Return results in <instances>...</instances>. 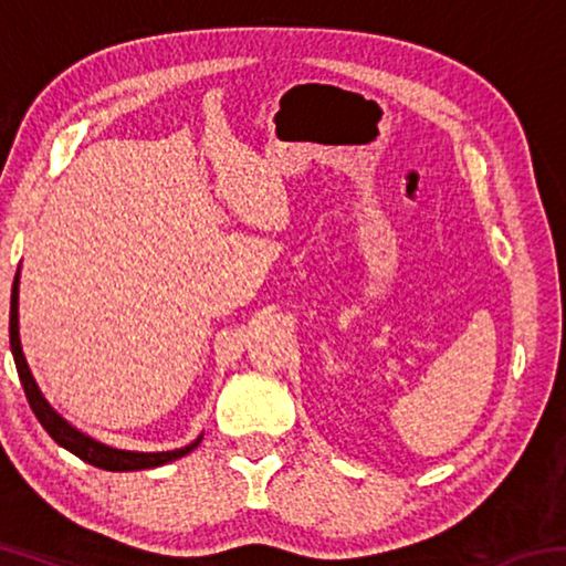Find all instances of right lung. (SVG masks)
<instances>
[{
	"label": "right lung",
	"mask_w": 566,
	"mask_h": 566,
	"mask_svg": "<svg viewBox=\"0 0 566 566\" xmlns=\"http://www.w3.org/2000/svg\"><path fill=\"white\" fill-rule=\"evenodd\" d=\"M17 304H19V272L12 284V304H9V347H12V354H14L19 381H22L24 387L27 401H30L34 417L40 419V424L46 429V434H50L56 444L70 449L72 454L99 469H109V472H134V469H151V467L175 462V459L189 454L191 449L202 442V437H199L191 444L181 449H171V452H127V449H114V447L102 444L97 439H92L84 432H80L76 427H72L70 421L56 415V411L50 407V401L42 397V391L36 387L30 367H27V359L22 354V342H19V306Z\"/></svg>",
	"instance_id": "1"
}]
</instances>
